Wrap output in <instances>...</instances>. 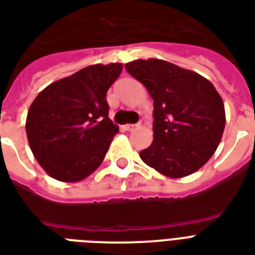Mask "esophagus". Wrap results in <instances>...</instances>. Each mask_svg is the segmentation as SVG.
<instances>
[{
  "label": "esophagus",
  "mask_w": 255,
  "mask_h": 255,
  "mask_svg": "<svg viewBox=\"0 0 255 255\" xmlns=\"http://www.w3.org/2000/svg\"><path fill=\"white\" fill-rule=\"evenodd\" d=\"M137 126H138V125H135V124H129V125H125V126H124V129L128 130V131H131V130L135 129Z\"/></svg>",
  "instance_id": "esophagus-1"
}]
</instances>
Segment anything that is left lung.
Returning a JSON list of instances; mask_svg holds the SVG:
<instances>
[{"label": "left lung", "mask_w": 255, "mask_h": 255, "mask_svg": "<svg viewBox=\"0 0 255 255\" xmlns=\"http://www.w3.org/2000/svg\"><path fill=\"white\" fill-rule=\"evenodd\" d=\"M154 101L151 145L139 151L147 166L181 178L208 162L225 129L222 98L210 81L162 60L125 65Z\"/></svg>", "instance_id": "1"}]
</instances>
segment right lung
Listing matches in <instances>:
<instances>
[{"instance_id":"obj_1","label":"right lung","mask_w":255,"mask_h":255,"mask_svg":"<svg viewBox=\"0 0 255 255\" xmlns=\"http://www.w3.org/2000/svg\"><path fill=\"white\" fill-rule=\"evenodd\" d=\"M121 64L92 65L49 85L27 112L33 154L53 178L77 182L100 166L118 126L109 118L106 93Z\"/></svg>"}]
</instances>
